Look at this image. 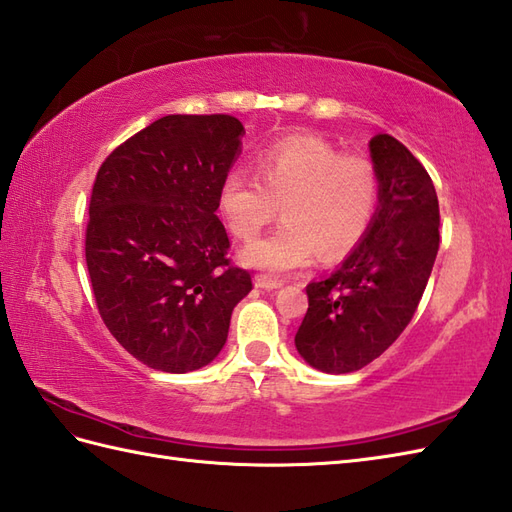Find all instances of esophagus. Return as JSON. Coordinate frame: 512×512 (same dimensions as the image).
Returning a JSON list of instances; mask_svg holds the SVG:
<instances>
[{
  "label": "esophagus",
  "mask_w": 512,
  "mask_h": 512,
  "mask_svg": "<svg viewBox=\"0 0 512 512\" xmlns=\"http://www.w3.org/2000/svg\"><path fill=\"white\" fill-rule=\"evenodd\" d=\"M283 283L281 281H277V279H270V277H266V274H257L255 277V287H259V290H268V292H272V290H279Z\"/></svg>",
  "instance_id": "esophagus-1"
}]
</instances>
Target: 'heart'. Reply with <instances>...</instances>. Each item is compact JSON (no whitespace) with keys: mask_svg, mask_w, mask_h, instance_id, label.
I'll list each match as a JSON object with an SVG mask.
<instances>
[{"mask_svg":"<svg viewBox=\"0 0 512 512\" xmlns=\"http://www.w3.org/2000/svg\"><path fill=\"white\" fill-rule=\"evenodd\" d=\"M255 175L231 168L218 209L235 240H253L281 207L283 225L248 244L242 264L270 274L309 266L316 255L337 261L368 233L378 203V173L365 153H339L313 134L270 142L255 157Z\"/></svg>","mask_w":512,"mask_h":512,"instance_id":"obj_1","label":"heart"}]
</instances>
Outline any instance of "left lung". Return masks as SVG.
<instances>
[{
	"instance_id": "8db88e82",
	"label": "left lung",
	"mask_w": 512,
	"mask_h": 512,
	"mask_svg": "<svg viewBox=\"0 0 512 512\" xmlns=\"http://www.w3.org/2000/svg\"><path fill=\"white\" fill-rule=\"evenodd\" d=\"M378 207L368 233L329 277L307 285L309 309L294 337L311 368H365L411 322L439 251V201L417 157L389 134L370 140Z\"/></svg>"
}]
</instances>
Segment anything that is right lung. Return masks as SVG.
I'll return each mask as SVG.
<instances>
[{"label": "right lung", "instance_id": "right-lung-1", "mask_svg": "<svg viewBox=\"0 0 512 512\" xmlns=\"http://www.w3.org/2000/svg\"><path fill=\"white\" fill-rule=\"evenodd\" d=\"M229 114H168L116 147L90 194L86 266L103 324L131 357L186 374L218 357L253 290L231 266L218 190L240 155Z\"/></svg>", "mask_w": 512, "mask_h": 512}]
</instances>
